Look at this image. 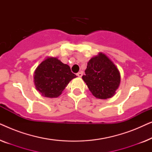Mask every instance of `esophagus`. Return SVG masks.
Listing matches in <instances>:
<instances>
[{"label":"esophagus","instance_id":"1","mask_svg":"<svg viewBox=\"0 0 152 152\" xmlns=\"http://www.w3.org/2000/svg\"><path fill=\"white\" fill-rule=\"evenodd\" d=\"M77 75L79 77H82V75H83V72L82 71H80L78 73H77Z\"/></svg>","mask_w":152,"mask_h":152}]
</instances>
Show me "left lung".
<instances>
[{"instance_id":"1","label":"left lung","mask_w":152,"mask_h":152,"mask_svg":"<svg viewBox=\"0 0 152 152\" xmlns=\"http://www.w3.org/2000/svg\"><path fill=\"white\" fill-rule=\"evenodd\" d=\"M82 80L93 96L111 98L120 84V73L113 61L104 53H99L89 60Z\"/></svg>"}]
</instances>
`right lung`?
<instances>
[{
    "label": "right lung",
    "mask_w": 152,
    "mask_h": 152,
    "mask_svg": "<svg viewBox=\"0 0 152 152\" xmlns=\"http://www.w3.org/2000/svg\"><path fill=\"white\" fill-rule=\"evenodd\" d=\"M76 75L70 66L57 57H48L37 66L34 72L35 88L45 97H59L67 85Z\"/></svg>",
    "instance_id": "right-lung-1"
}]
</instances>
